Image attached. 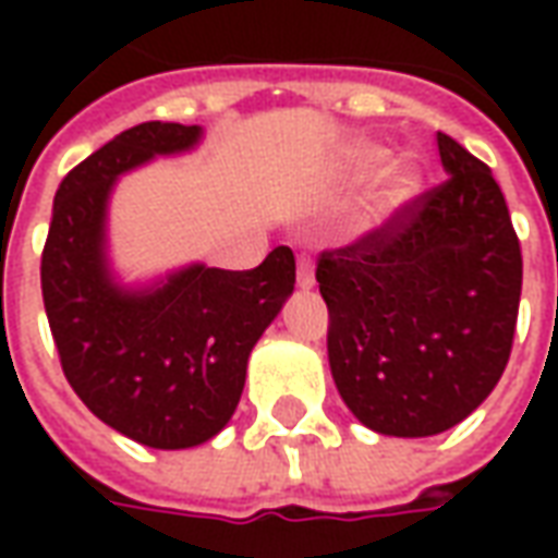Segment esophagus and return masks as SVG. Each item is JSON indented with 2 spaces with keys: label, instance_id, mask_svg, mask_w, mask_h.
Returning a JSON list of instances; mask_svg holds the SVG:
<instances>
[{
  "label": "esophagus",
  "instance_id": "34e87169",
  "mask_svg": "<svg viewBox=\"0 0 558 558\" xmlns=\"http://www.w3.org/2000/svg\"><path fill=\"white\" fill-rule=\"evenodd\" d=\"M299 287L302 290H311L314 287V263H311V256H299Z\"/></svg>",
  "mask_w": 558,
  "mask_h": 558
}]
</instances>
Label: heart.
Here are the masks:
<instances>
[{
    "mask_svg": "<svg viewBox=\"0 0 558 558\" xmlns=\"http://www.w3.org/2000/svg\"><path fill=\"white\" fill-rule=\"evenodd\" d=\"M379 158H383L379 151H364L362 163H367V167H371V163H376ZM415 184H418V182H415V175H412L410 170L398 172V175H395V182H391V196L403 199V196H410L412 191H415Z\"/></svg>",
    "mask_w": 558,
    "mask_h": 558,
    "instance_id": "b5f03b06",
    "label": "heart"
}]
</instances>
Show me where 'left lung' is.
Wrapping results in <instances>:
<instances>
[{"mask_svg": "<svg viewBox=\"0 0 558 558\" xmlns=\"http://www.w3.org/2000/svg\"><path fill=\"white\" fill-rule=\"evenodd\" d=\"M436 146L442 184L316 259L335 386L386 436L460 424L496 388L514 343L523 256L502 187L442 131Z\"/></svg>", "mask_w": 558, "mask_h": 558, "instance_id": "left-lung-1", "label": "left lung"}]
</instances>
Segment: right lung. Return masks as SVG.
<instances>
[{
    "label": "right lung",
    "instance_id": "obj_1",
    "mask_svg": "<svg viewBox=\"0 0 558 558\" xmlns=\"http://www.w3.org/2000/svg\"><path fill=\"white\" fill-rule=\"evenodd\" d=\"M199 125L143 122L68 172L41 254V292L59 362L104 424L148 448L208 442L239 407L247 355L295 287V256L256 268L191 266L155 290L116 287L104 256L107 196L122 172L184 151Z\"/></svg>",
    "mask_w": 558,
    "mask_h": 558
}]
</instances>
